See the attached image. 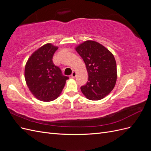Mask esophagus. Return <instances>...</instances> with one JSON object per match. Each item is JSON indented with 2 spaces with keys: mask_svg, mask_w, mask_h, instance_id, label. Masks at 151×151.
<instances>
[{
  "mask_svg": "<svg viewBox=\"0 0 151 151\" xmlns=\"http://www.w3.org/2000/svg\"><path fill=\"white\" fill-rule=\"evenodd\" d=\"M76 72L75 70H73L72 74H71V77L72 78H74V77H76Z\"/></svg>",
  "mask_w": 151,
  "mask_h": 151,
  "instance_id": "1",
  "label": "esophagus"
}]
</instances>
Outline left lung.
Listing matches in <instances>:
<instances>
[{
  "label": "left lung",
  "instance_id": "left-lung-1",
  "mask_svg": "<svg viewBox=\"0 0 151 151\" xmlns=\"http://www.w3.org/2000/svg\"><path fill=\"white\" fill-rule=\"evenodd\" d=\"M83 58L88 73L86 84L81 87L82 93L89 100H100L115 86L117 72L113 55L100 43L86 41L76 48Z\"/></svg>",
  "mask_w": 151,
  "mask_h": 151
}]
</instances>
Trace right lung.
I'll return each mask as SVG.
<instances>
[{
    "label": "right lung",
    "mask_w": 151,
    "mask_h": 151,
    "mask_svg": "<svg viewBox=\"0 0 151 151\" xmlns=\"http://www.w3.org/2000/svg\"><path fill=\"white\" fill-rule=\"evenodd\" d=\"M58 47L47 43L35 51L27 62L24 76L29 89L43 101H52L61 93L68 77L55 65L53 56Z\"/></svg>",
    "instance_id": "right-lung-1"
}]
</instances>
